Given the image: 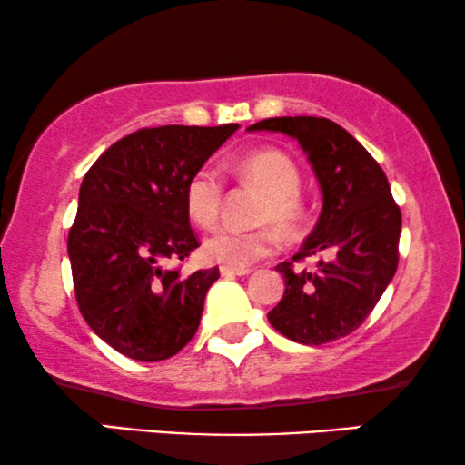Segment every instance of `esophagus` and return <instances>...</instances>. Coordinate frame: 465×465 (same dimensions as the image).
Wrapping results in <instances>:
<instances>
[{"mask_svg":"<svg viewBox=\"0 0 465 465\" xmlns=\"http://www.w3.org/2000/svg\"><path fill=\"white\" fill-rule=\"evenodd\" d=\"M222 277H241V275H250V269H241V266H220Z\"/></svg>","mask_w":465,"mask_h":465,"instance_id":"1","label":"esophagus"}]
</instances>
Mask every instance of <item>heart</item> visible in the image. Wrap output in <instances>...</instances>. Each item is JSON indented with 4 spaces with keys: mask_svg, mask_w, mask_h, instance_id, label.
<instances>
[{
    "mask_svg": "<svg viewBox=\"0 0 465 465\" xmlns=\"http://www.w3.org/2000/svg\"><path fill=\"white\" fill-rule=\"evenodd\" d=\"M232 175L250 182L262 190L258 201L253 228H220L209 234L203 243V253L212 262L226 266H243L271 256L277 250L279 237L275 228L283 234H296L307 218V207L298 188L301 171L292 156L277 148L252 150L232 164ZM224 203V180L212 164H203L190 173L183 186V205L188 218L201 228H212L222 213Z\"/></svg>",
    "mask_w": 465,
    "mask_h": 465,
    "instance_id": "b5f03b06",
    "label": "heart"
}]
</instances>
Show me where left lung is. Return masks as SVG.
<instances>
[{
  "instance_id": "obj_1",
  "label": "left lung",
  "mask_w": 465,
  "mask_h": 465,
  "mask_svg": "<svg viewBox=\"0 0 465 465\" xmlns=\"http://www.w3.org/2000/svg\"><path fill=\"white\" fill-rule=\"evenodd\" d=\"M252 131H282L309 154L323 193L315 231L292 260L271 326L302 345H323L358 330L398 269L402 213L385 171L341 124L317 116L266 118ZM320 255L315 272L293 264Z\"/></svg>"
}]
</instances>
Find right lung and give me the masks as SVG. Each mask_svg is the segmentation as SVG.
<instances>
[{
	"label": "right lung",
	"instance_id": "add662e5",
	"mask_svg": "<svg viewBox=\"0 0 465 465\" xmlns=\"http://www.w3.org/2000/svg\"><path fill=\"white\" fill-rule=\"evenodd\" d=\"M237 129L145 126L112 143L82 180L67 237L75 302L93 332L126 358L167 360L199 330L218 266L188 277L163 266L199 247L183 186Z\"/></svg>",
	"mask_w": 465,
	"mask_h": 465
}]
</instances>
